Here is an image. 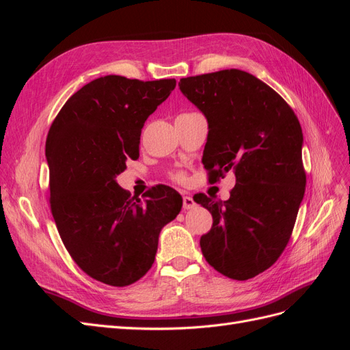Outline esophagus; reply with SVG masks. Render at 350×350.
Segmentation results:
<instances>
[{
  "instance_id": "obj_1",
  "label": "esophagus",
  "mask_w": 350,
  "mask_h": 350,
  "mask_svg": "<svg viewBox=\"0 0 350 350\" xmlns=\"http://www.w3.org/2000/svg\"><path fill=\"white\" fill-rule=\"evenodd\" d=\"M194 206H196V201L193 200V197H189V196H184V197H183V207H184L185 210L193 208Z\"/></svg>"
}]
</instances>
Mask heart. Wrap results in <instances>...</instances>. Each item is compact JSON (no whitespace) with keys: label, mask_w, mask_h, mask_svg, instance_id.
I'll list each match as a JSON object with an SVG mask.
<instances>
[{"label":"heart","mask_w":350,"mask_h":350,"mask_svg":"<svg viewBox=\"0 0 350 350\" xmlns=\"http://www.w3.org/2000/svg\"><path fill=\"white\" fill-rule=\"evenodd\" d=\"M174 179L178 183H184L185 181V174L184 172H176V174H174Z\"/></svg>","instance_id":"b5f03b06"}]
</instances>
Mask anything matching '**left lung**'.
Listing matches in <instances>:
<instances>
[{
  "label": "left lung",
  "mask_w": 350,
  "mask_h": 350,
  "mask_svg": "<svg viewBox=\"0 0 350 350\" xmlns=\"http://www.w3.org/2000/svg\"><path fill=\"white\" fill-rule=\"evenodd\" d=\"M178 84L208 122L203 153L208 181L229 171L237 176L226 201L194 197L213 216L201 251L226 278H256L288 245L304 198L301 124L278 92L247 71L221 70Z\"/></svg>",
  "instance_id": "1"
}]
</instances>
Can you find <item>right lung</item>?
Here are the masks:
<instances>
[{
	"instance_id": "1",
	"label": "right lung",
	"mask_w": 350,
	"mask_h": 350,
	"mask_svg": "<svg viewBox=\"0 0 350 350\" xmlns=\"http://www.w3.org/2000/svg\"><path fill=\"white\" fill-rule=\"evenodd\" d=\"M175 79L105 76L66 102L46 137L49 204L59 237L92 279L124 288L150 270L161 229L183 197L156 185L135 200L115 178L140 153L142 129L175 89Z\"/></svg>"
}]
</instances>
